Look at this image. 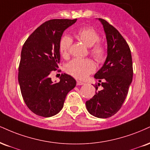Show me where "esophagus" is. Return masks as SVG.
Here are the masks:
<instances>
[{"instance_id":"obj_1","label":"esophagus","mask_w":150,"mask_h":150,"mask_svg":"<svg viewBox=\"0 0 150 150\" xmlns=\"http://www.w3.org/2000/svg\"><path fill=\"white\" fill-rule=\"evenodd\" d=\"M76 83H77V85H82V84H84V82H83L82 81H80V80H77Z\"/></svg>"}]
</instances>
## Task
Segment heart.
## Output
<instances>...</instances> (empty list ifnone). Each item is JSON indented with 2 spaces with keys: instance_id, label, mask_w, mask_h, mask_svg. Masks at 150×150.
I'll use <instances>...</instances> for the list:
<instances>
[{
  "instance_id": "heart-1",
  "label": "heart",
  "mask_w": 150,
  "mask_h": 150,
  "mask_svg": "<svg viewBox=\"0 0 150 150\" xmlns=\"http://www.w3.org/2000/svg\"><path fill=\"white\" fill-rule=\"evenodd\" d=\"M76 37L85 45L89 47L91 56L98 62L105 59L106 49L99 42L100 35L94 29L89 27L81 28L77 31ZM72 45V40L67 35L61 38L59 42V52L63 57L66 59L69 57ZM96 65L89 59H74L66 66V72L77 79H85L90 74L95 71Z\"/></svg>"
}]
</instances>
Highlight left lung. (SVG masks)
<instances>
[{
    "label": "left lung",
    "instance_id": "8db88e82",
    "mask_svg": "<svg viewBox=\"0 0 150 150\" xmlns=\"http://www.w3.org/2000/svg\"><path fill=\"white\" fill-rule=\"evenodd\" d=\"M98 19L106 34L108 56L103 67L94 75L101 84L95 86L96 94L86 102V106L94 117L108 118L120 110L127 98L133 79V62L129 46L123 36L107 21ZM100 85L103 89L98 91Z\"/></svg>",
    "mask_w": 150,
    "mask_h": 150
}]
</instances>
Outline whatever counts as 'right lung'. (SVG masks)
<instances>
[{
  "mask_svg": "<svg viewBox=\"0 0 150 150\" xmlns=\"http://www.w3.org/2000/svg\"><path fill=\"white\" fill-rule=\"evenodd\" d=\"M76 21H47L30 34L22 47L18 80L25 103L38 116L50 117L59 113L68 93L76 85L75 79L66 73L61 74L57 83L50 77L59 68L62 34Z\"/></svg>",
  "mask_w": 150,
  "mask_h": 150,
  "instance_id": "1",
  "label": "right lung"
}]
</instances>
